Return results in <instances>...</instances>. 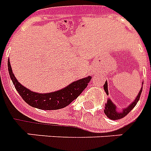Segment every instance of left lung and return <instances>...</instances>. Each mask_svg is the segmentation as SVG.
<instances>
[{
  "label": "left lung",
  "instance_id": "obj_1",
  "mask_svg": "<svg viewBox=\"0 0 151 151\" xmlns=\"http://www.w3.org/2000/svg\"><path fill=\"white\" fill-rule=\"evenodd\" d=\"M107 87V81H106L104 85H103V88H104V91L106 92V93L107 95H109L108 94ZM142 90H143V87L141 88L140 91L139 92V94L137 95V96H136V98L135 99V100H134L128 107L123 109L122 111H117L116 105H115L114 103H113V102L110 100V99H108L107 102H106L105 104V110H104L105 114L107 116V117H109V118L111 120H119L123 118L124 117H125V116H126V115L128 114L134 107H135V106L137 104L139 99V97H140L141 93H142Z\"/></svg>",
  "mask_w": 151,
  "mask_h": 151
}]
</instances>
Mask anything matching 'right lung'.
Wrapping results in <instances>:
<instances>
[{
	"instance_id": "add662e5",
	"label": "right lung",
	"mask_w": 151,
	"mask_h": 151,
	"mask_svg": "<svg viewBox=\"0 0 151 151\" xmlns=\"http://www.w3.org/2000/svg\"><path fill=\"white\" fill-rule=\"evenodd\" d=\"M8 67L13 85L23 100L33 107L41 110H59L66 107L72 101L79 96V95L87 87L88 84L92 79V77L88 76L73 81L66 88L54 92L38 93L32 92L18 81L12 72L9 59L8 61Z\"/></svg>"
}]
</instances>
